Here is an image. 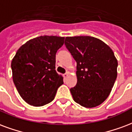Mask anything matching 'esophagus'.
I'll return each instance as SVG.
<instances>
[{"mask_svg":"<svg viewBox=\"0 0 132 132\" xmlns=\"http://www.w3.org/2000/svg\"><path fill=\"white\" fill-rule=\"evenodd\" d=\"M63 78H67V77L69 76V73H64L63 75Z\"/></svg>","mask_w":132,"mask_h":132,"instance_id":"1","label":"esophagus"}]
</instances>
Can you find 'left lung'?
I'll return each mask as SVG.
<instances>
[{
  "label": "left lung",
  "instance_id": "left-lung-1",
  "mask_svg": "<svg viewBox=\"0 0 132 132\" xmlns=\"http://www.w3.org/2000/svg\"><path fill=\"white\" fill-rule=\"evenodd\" d=\"M65 45L77 63V84L70 89L73 100L94 108L108 98L117 78L118 61L105 43L91 36L66 37Z\"/></svg>",
  "mask_w": 132,
  "mask_h": 132
}]
</instances>
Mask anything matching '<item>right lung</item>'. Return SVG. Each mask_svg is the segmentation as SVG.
<instances>
[{
  "label": "right lung",
  "mask_w": 132,
  "mask_h": 132,
  "mask_svg": "<svg viewBox=\"0 0 132 132\" xmlns=\"http://www.w3.org/2000/svg\"><path fill=\"white\" fill-rule=\"evenodd\" d=\"M63 43L64 37H37L21 45L12 59L14 85L29 105L43 106L50 103L63 84V77L55 70L56 53Z\"/></svg>",
  "instance_id": "1"
}]
</instances>
